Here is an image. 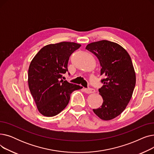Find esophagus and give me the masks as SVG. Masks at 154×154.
Here are the masks:
<instances>
[{"label":"esophagus","instance_id":"esophagus-1","mask_svg":"<svg viewBox=\"0 0 154 154\" xmlns=\"http://www.w3.org/2000/svg\"><path fill=\"white\" fill-rule=\"evenodd\" d=\"M84 91L86 94H92L95 92V90L94 88H84Z\"/></svg>","mask_w":154,"mask_h":154}]
</instances>
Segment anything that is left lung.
I'll list each match as a JSON object with an SVG mask.
<instances>
[{
    "label": "left lung",
    "mask_w": 154,
    "mask_h": 154,
    "mask_svg": "<svg viewBox=\"0 0 154 154\" xmlns=\"http://www.w3.org/2000/svg\"><path fill=\"white\" fill-rule=\"evenodd\" d=\"M86 49L99 60L103 86L99 89L103 98L100 107L93 109L99 118L109 120L119 116L130 101L135 86V73L128 52L120 45L108 40L88 44Z\"/></svg>",
    "instance_id": "8db88e82"
}]
</instances>
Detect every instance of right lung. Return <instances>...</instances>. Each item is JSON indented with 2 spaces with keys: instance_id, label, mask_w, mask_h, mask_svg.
Here are the masks:
<instances>
[{
  "instance_id": "obj_1",
  "label": "right lung",
  "mask_w": 154,
  "mask_h": 154,
  "mask_svg": "<svg viewBox=\"0 0 154 154\" xmlns=\"http://www.w3.org/2000/svg\"><path fill=\"white\" fill-rule=\"evenodd\" d=\"M80 46L69 42L47 45L31 61L29 87L38 110L43 116L53 117L59 114L69 103L71 93L82 88L62 79L68 72L70 55Z\"/></svg>"
}]
</instances>
